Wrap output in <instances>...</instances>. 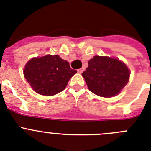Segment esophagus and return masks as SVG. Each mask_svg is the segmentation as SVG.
I'll return each mask as SVG.
<instances>
[{
	"mask_svg": "<svg viewBox=\"0 0 151 151\" xmlns=\"http://www.w3.org/2000/svg\"><path fill=\"white\" fill-rule=\"evenodd\" d=\"M83 70H84V68H81L78 69V70H77V71H78L79 74H81V73H83Z\"/></svg>",
	"mask_w": 151,
	"mask_h": 151,
	"instance_id": "esophagus-1",
	"label": "esophagus"
}]
</instances>
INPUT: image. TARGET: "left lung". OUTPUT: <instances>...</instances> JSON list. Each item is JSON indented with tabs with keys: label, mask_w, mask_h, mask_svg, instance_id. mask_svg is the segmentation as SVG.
Segmentation results:
<instances>
[{
	"label": "left lung",
	"mask_w": 151,
	"mask_h": 151,
	"mask_svg": "<svg viewBox=\"0 0 151 151\" xmlns=\"http://www.w3.org/2000/svg\"><path fill=\"white\" fill-rule=\"evenodd\" d=\"M88 64L82 75L89 90L97 96L105 98L116 96L128 83L129 68L118 59L96 55Z\"/></svg>",
	"instance_id": "1"
}]
</instances>
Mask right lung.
Wrapping results in <instances>:
<instances>
[{
    "mask_svg": "<svg viewBox=\"0 0 151 151\" xmlns=\"http://www.w3.org/2000/svg\"><path fill=\"white\" fill-rule=\"evenodd\" d=\"M77 70L58 55L32 59L25 65L24 75L34 90L43 96H53L65 89Z\"/></svg>",
    "mask_w": 151,
    "mask_h": 151,
    "instance_id": "obj_1",
    "label": "right lung"
}]
</instances>
